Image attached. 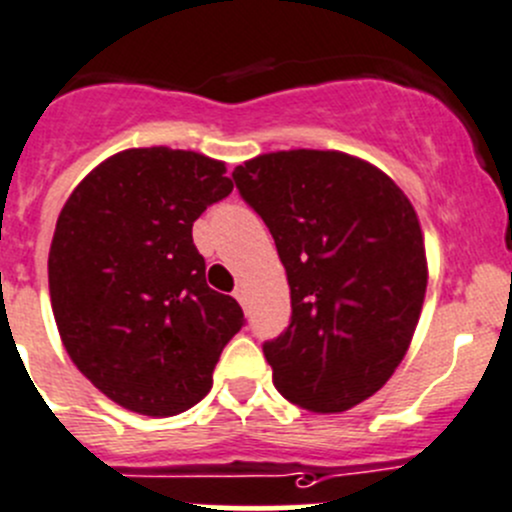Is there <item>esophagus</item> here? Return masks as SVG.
Here are the masks:
<instances>
[{"label": "esophagus", "instance_id": "obj_1", "mask_svg": "<svg viewBox=\"0 0 512 512\" xmlns=\"http://www.w3.org/2000/svg\"><path fill=\"white\" fill-rule=\"evenodd\" d=\"M233 296L238 299V304L246 306V289H243V286H236V289H233Z\"/></svg>", "mask_w": 512, "mask_h": 512}]
</instances>
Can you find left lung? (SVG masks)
<instances>
[{
	"label": "left lung",
	"instance_id": "1",
	"mask_svg": "<svg viewBox=\"0 0 512 512\" xmlns=\"http://www.w3.org/2000/svg\"><path fill=\"white\" fill-rule=\"evenodd\" d=\"M286 269L291 321L264 342L291 405L329 415L384 387L427 289L420 221L382 170L337 150H281L233 170Z\"/></svg>",
	"mask_w": 512,
	"mask_h": 512
}]
</instances>
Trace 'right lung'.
<instances>
[{"label":"right lung","instance_id":"obj_1","mask_svg":"<svg viewBox=\"0 0 512 512\" xmlns=\"http://www.w3.org/2000/svg\"><path fill=\"white\" fill-rule=\"evenodd\" d=\"M231 191L218 160L133 148L97 165L57 218L47 269L62 344L125 410H191L246 324L238 301L206 284L193 243L196 218Z\"/></svg>","mask_w":512,"mask_h":512}]
</instances>
